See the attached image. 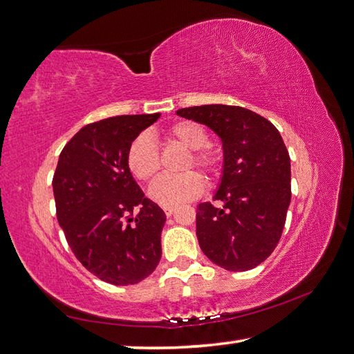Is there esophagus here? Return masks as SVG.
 Returning a JSON list of instances; mask_svg holds the SVG:
<instances>
[{"label": "esophagus", "mask_w": 354, "mask_h": 354, "mask_svg": "<svg viewBox=\"0 0 354 354\" xmlns=\"http://www.w3.org/2000/svg\"><path fill=\"white\" fill-rule=\"evenodd\" d=\"M163 209H165V214L167 216V218H169V216H172L174 212H176V207H165Z\"/></svg>", "instance_id": "34e87169"}]
</instances>
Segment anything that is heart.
<instances>
[{"label":"heart","mask_w":354,"mask_h":354,"mask_svg":"<svg viewBox=\"0 0 354 354\" xmlns=\"http://www.w3.org/2000/svg\"><path fill=\"white\" fill-rule=\"evenodd\" d=\"M166 138L171 142L188 149L189 157L185 161V169L196 166L209 178L218 177L222 171V158L218 152L208 149V133L193 121H178L166 129ZM126 163L129 171L140 182H151L160 171V152L155 141L147 133L135 136L129 145ZM205 187L201 174L194 171L182 176H161L149 188L153 202L163 207H176L178 203L199 197Z\"/></svg>","instance_id":"1"}]
</instances>
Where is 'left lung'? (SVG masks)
I'll list each match as a JSON object with an SVG mask.
<instances>
[{
	"label": "left lung",
	"instance_id": "1",
	"mask_svg": "<svg viewBox=\"0 0 354 354\" xmlns=\"http://www.w3.org/2000/svg\"><path fill=\"white\" fill-rule=\"evenodd\" d=\"M219 136L224 171L213 199L197 205L196 234L202 252L225 270L257 268L275 250L290 203V158L277 127L238 105L177 110Z\"/></svg>",
	"mask_w": 354,
	"mask_h": 354
}]
</instances>
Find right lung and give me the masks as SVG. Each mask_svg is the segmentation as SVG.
Listing matches in <instances>:
<instances>
[{
	"label": "right lung",
	"mask_w": 354,
	"mask_h": 354,
	"mask_svg": "<svg viewBox=\"0 0 354 354\" xmlns=\"http://www.w3.org/2000/svg\"><path fill=\"white\" fill-rule=\"evenodd\" d=\"M158 118L86 124L65 145L53 177L57 221L74 257L115 286L145 280L161 258L166 214L145 197L126 163L130 142Z\"/></svg>",
	"instance_id": "add662e5"
}]
</instances>
